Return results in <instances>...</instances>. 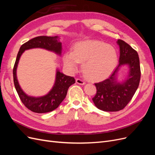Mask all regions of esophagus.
I'll return each instance as SVG.
<instances>
[{
    "label": "esophagus",
    "instance_id": "1",
    "mask_svg": "<svg viewBox=\"0 0 155 155\" xmlns=\"http://www.w3.org/2000/svg\"><path fill=\"white\" fill-rule=\"evenodd\" d=\"M76 82L78 84H79V85H85V81H84L83 80V79H79V78H78V79H76Z\"/></svg>",
    "mask_w": 155,
    "mask_h": 155
}]
</instances>
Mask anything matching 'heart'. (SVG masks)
Returning a JSON list of instances; mask_svg holds the SVG:
<instances>
[{"mask_svg": "<svg viewBox=\"0 0 155 155\" xmlns=\"http://www.w3.org/2000/svg\"><path fill=\"white\" fill-rule=\"evenodd\" d=\"M63 63L70 72H76L79 63L89 80L97 81L109 77L118 63V55L113 46L97 40H87L74 45V50L65 53Z\"/></svg>", "mask_w": 155, "mask_h": 155, "instance_id": "obj_1", "label": "heart"}]
</instances>
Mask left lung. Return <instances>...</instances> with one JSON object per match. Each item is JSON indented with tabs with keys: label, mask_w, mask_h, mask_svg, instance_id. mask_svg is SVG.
Here are the masks:
<instances>
[{
	"label": "left lung",
	"mask_w": 155,
	"mask_h": 155,
	"mask_svg": "<svg viewBox=\"0 0 155 155\" xmlns=\"http://www.w3.org/2000/svg\"><path fill=\"white\" fill-rule=\"evenodd\" d=\"M120 46L119 64L111 76L105 80L95 83L96 94L92 98L96 107L106 112L122 110L132 99L138 87L141 71L137 51L125 41L118 39ZM130 68L128 78L123 82L116 81L117 72L122 65Z\"/></svg>",
	"instance_id": "left-lung-1"
}]
</instances>
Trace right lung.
<instances>
[{"label":"right lung","instance_id":"add662e5","mask_svg":"<svg viewBox=\"0 0 155 155\" xmlns=\"http://www.w3.org/2000/svg\"><path fill=\"white\" fill-rule=\"evenodd\" d=\"M58 38V36H39L34 37L21 46L17 56L13 70L14 85L22 104L26 108L34 112L45 113L57 109L66 97L69 87L75 83V79L73 77L66 76L58 70L53 88L47 94L39 97L26 95L18 84L16 71L19 59L22 53L26 50L41 48L52 51L58 55H61L62 45Z\"/></svg>","mask_w":155,"mask_h":155}]
</instances>
